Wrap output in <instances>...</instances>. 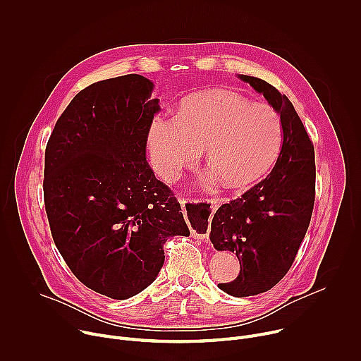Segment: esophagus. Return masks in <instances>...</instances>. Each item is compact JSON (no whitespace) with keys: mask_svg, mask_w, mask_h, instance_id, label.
Listing matches in <instances>:
<instances>
[{"mask_svg":"<svg viewBox=\"0 0 361 361\" xmlns=\"http://www.w3.org/2000/svg\"><path fill=\"white\" fill-rule=\"evenodd\" d=\"M180 204L183 205V207H184V205H185V201L184 200H180ZM210 204H212V212L214 213L217 209H219V202L216 201V200H212L210 201ZM197 237H200L202 241H205V243H209V234H197Z\"/></svg>","mask_w":361,"mask_h":361,"instance_id":"esophagus-1","label":"esophagus"}]
</instances>
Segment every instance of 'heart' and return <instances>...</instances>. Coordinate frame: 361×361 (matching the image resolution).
<instances>
[{
    "label": "heart",
    "instance_id": "obj_1",
    "mask_svg": "<svg viewBox=\"0 0 361 361\" xmlns=\"http://www.w3.org/2000/svg\"><path fill=\"white\" fill-rule=\"evenodd\" d=\"M283 145V123L267 104L228 91L210 90L185 97L174 118L152 121L147 151L152 169L166 181L180 180L197 166L200 151L230 188L262 178ZM214 181V177L207 183Z\"/></svg>",
    "mask_w": 361,
    "mask_h": 361
}]
</instances>
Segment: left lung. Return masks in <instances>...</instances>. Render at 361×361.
I'll return each mask as SVG.
<instances>
[{
	"label": "left lung",
	"instance_id": "1",
	"mask_svg": "<svg viewBox=\"0 0 361 361\" xmlns=\"http://www.w3.org/2000/svg\"><path fill=\"white\" fill-rule=\"evenodd\" d=\"M237 77L263 94L283 123V145L271 173L223 204L212 221L216 250L233 251L240 262L237 279L219 288L248 297L273 288L290 270L314 207L316 163L313 142L290 99L262 78Z\"/></svg>",
	"mask_w": 361,
	"mask_h": 361
}]
</instances>
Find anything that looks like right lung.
I'll return each instance as SVG.
<instances>
[{
    "instance_id": "add662e5",
    "label": "right lung",
    "mask_w": 361,
    "mask_h": 361,
    "mask_svg": "<svg viewBox=\"0 0 361 361\" xmlns=\"http://www.w3.org/2000/svg\"><path fill=\"white\" fill-rule=\"evenodd\" d=\"M152 90L138 74L91 84L73 98L45 148L44 201L54 243L84 286L116 300L156 280L169 237L190 235L181 205L145 160L160 110Z\"/></svg>"
}]
</instances>
